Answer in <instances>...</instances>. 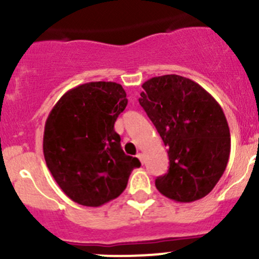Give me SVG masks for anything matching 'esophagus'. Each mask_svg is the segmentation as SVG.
I'll list each match as a JSON object with an SVG mask.
<instances>
[{"label": "esophagus", "instance_id": "1", "mask_svg": "<svg viewBox=\"0 0 259 259\" xmlns=\"http://www.w3.org/2000/svg\"><path fill=\"white\" fill-rule=\"evenodd\" d=\"M138 159H139V160H140V163H144V154H143V153H138Z\"/></svg>", "mask_w": 259, "mask_h": 259}]
</instances>
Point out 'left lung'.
<instances>
[{
    "label": "left lung",
    "mask_w": 259,
    "mask_h": 259,
    "mask_svg": "<svg viewBox=\"0 0 259 259\" xmlns=\"http://www.w3.org/2000/svg\"><path fill=\"white\" fill-rule=\"evenodd\" d=\"M139 104L168 146L169 170L155 179L165 197L189 203L211 192L226 170L231 133L215 99L199 83L179 75L143 83Z\"/></svg>",
    "instance_id": "8db88e82"
}]
</instances>
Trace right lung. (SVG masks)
<instances>
[{
  "label": "right lung",
  "mask_w": 259,
  "mask_h": 259,
  "mask_svg": "<svg viewBox=\"0 0 259 259\" xmlns=\"http://www.w3.org/2000/svg\"><path fill=\"white\" fill-rule=\"evenodd\" d=\"M127 105L120 83H82L61 96L50 111L44 132V156L62 192L86 207H100L119 197L138 158L126 155L114 130Z\"/></svg>",
  "instance_id": "1"
}]
</instances>
